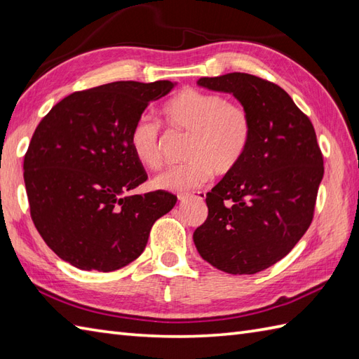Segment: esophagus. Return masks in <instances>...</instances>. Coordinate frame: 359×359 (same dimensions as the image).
Listing matches in <instances>:
<instances>
[{"mask_svg": "<svg viewBox=\"0 0 359 359\" xmlns=\"http://www.w3.org/2000/svg\"><path fill=\"white\" fill-rule=\"evenodd\" d=\"M205 196H207V194H205L203 191H199L197 194H188V193H187V194H179V201H180V202H185V201H188V199H193V197H197V199L203 201Z\"/></svg>", "mask_w": 359, "mask_h": 359, "instance_id": "esophagus-1", "label": "esophagus"}]
</instances>
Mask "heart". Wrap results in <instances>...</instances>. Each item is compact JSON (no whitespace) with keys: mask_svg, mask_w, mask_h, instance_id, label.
Wrapping results in <instances>:
<instances>
[{"mask_svg":"<svg viewBox=\"0 0 359 359\" xmlns=\"http://www.w3.org/2000/svg\"><path fill=\"white\" fill-rule=\"evenodd\" d=\"M165 123L172 131L189 134L184 165L172 166L152 180L156 189L187 193L207 184L212 171L233 172L245 157L251 142V117L243 106L225 102L219 94L185 88L162 108ZM129 148L137 162L149 170L162 166L158 125L140 117L129 134Z\"/></svg>","mask_w":359,"mask_h":359,"instance_id":"1","label":"heart"}]
</instances>
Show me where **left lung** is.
<instances>
[{
    "instance_id": "obj_1",
    "label": "left lung",
    "mask_w": 359,
    "mask_h": 359,
    "mask_svg": "<svg viewBox=\"0 0 359 359\" xmlns=\"http://www.w3.org/2000/svg\"><path fill=\"white\" fill-rule=\"evenodd\" d=\"M233 94L251 117L239 166L207 194L208 217L193 234L199 255L230 274H255L287 256L311 224L324 162L313 125L284 89L256 75L202 77Z\"/></svg>"
}]
</instances>
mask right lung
<instances>
[{
  "label": "right lung",
  "instance_id": "obj_1",
  "mask_svg": "<svg viewBox=\"0 0 359 359\" xmlns=\"http://www.w3.org/2000/svg\"><path fill=\"white\" fill-rule=\"evenodd\" d=\"M175 83L114 81L74 93L36 126L25 156L30 216L48 247L80 270L114 271L139 257L177 197L128 194L148 179L129 134Z\"/></svg>",
  "mask_w": 359,
  "mask_h": 359
}]
</instances>
